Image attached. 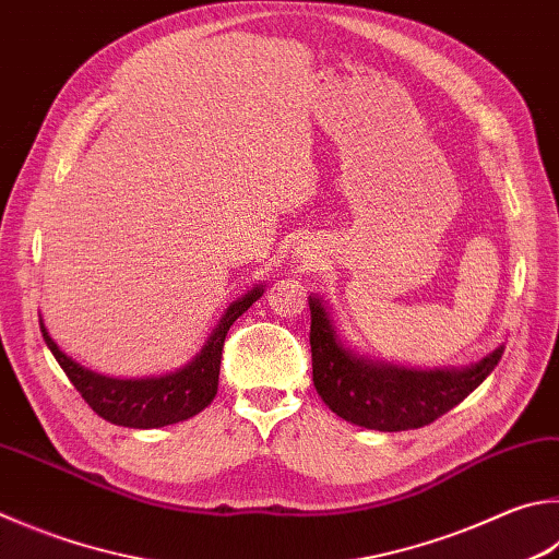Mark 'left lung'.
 <instances>
[{"mask_svg": "<svg viewBox=\"0 0 559 559\" xmlns=\"http://www.w3.org/2000/svg\"><path fill=\"white\" fill-rule=\"evenodd\" d=\"M312 381L332 413L369 430L401 432L430 425L460 405L501 361L503 347L466 369H405L373 361L342 344L318 296H310Z\"/></svg>", "mask_w": 559, "mask_h": 559, "instance_id": "1", "label": "left lung"}]
</instances>
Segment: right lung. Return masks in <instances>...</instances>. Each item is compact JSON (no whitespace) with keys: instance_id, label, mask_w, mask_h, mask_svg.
<instances>
[{"instance_id":"obj_1","label":"right lung","mask_w":559,"mask_h":559,"mask_svg":"<svg viewBox=\"0 0 559 559\" xmlns=\"http://www.w3.org/2000/svg\"><path fill=\"white\" fill-rule=\"evenodd\" d=\"M263 296V286H253L247 296L231 302L222 314L217 328L212 330L202 349L178 371H170L166 377L154 379H111L103 373L80 367L75 359H70L66 352H60L58 344L50 337L44 320L40 332L48 349L53 352L60 369L66 371L70 383L83 395L85 403L99 418H105L124 428H164L180 420H188L200 411H205L217 395L222 347L231 324L245 314L253 302Z\"/></svg>"}]
</instances>
